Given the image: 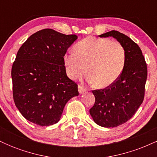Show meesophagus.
<instances>
[{
	"label": "esophagus",
	"mask_w": 157,
	"mask_h": 157,
	"mask_svg": "<svg viewBox=\"0 0 157 157\" xmlns=\"http://www.w3.org/2000/svg\"><path fill=\"white\" fill-rule=\"evenodd\" d=\"M78 91L80 94H83L84 92H86V88L83 87V86H78Z\"/></svg>",
	"instance_id": "1"
}]
</instances>
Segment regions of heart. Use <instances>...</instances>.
<instances>
[{
	"instance_id": "b5f03b06",
	"label": "heart",
	"mask_w": 157,
	"mask_h": 157,
	"mask_svg": "<svg viewBox=\"0 0 157 157\" xmlns=\"http://www.w3.org/2000/svg\"><path fill=\"white\" fill-rule=\"evenodd\" d=\"M75 52L63 56L68 77L71 80L88 73L87 79L97 88H105L122 75L126 61L121 43L105 37H87L75 44Z\"/></svg>"
}]
</instances>
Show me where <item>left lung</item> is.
Returning <instances> with one entry per match:
<instances>
[{"label": "left lung", "instance_id": "left-lung-1", "mask_svg": "<svg viewBox=\"0 0 157 157\" xmlns=\"http://www.w3.org/2000/svg\"><path fill=\"white\" fill-rule=\"evenodd\" d=\"M100 37H114L126 52L125 67L117 80L105 89L92 91L95 103L89 112L94 121L102 127L113 128L130 120L143 102L147 64L140 46L124 34L112 30Z\"/></svg>", "mask_w": 157, "mask_h": 157}]
</instances>
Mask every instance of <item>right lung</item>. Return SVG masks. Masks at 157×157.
Listing matches in <instances>:
<instances>
[{
    "instance_id": "add662e5",
    "label": "right lung",
    "mask_w": 157,
    "mask_h": 157,
    "mask_svg": "<svg viewBox=\"0 0 157 157\" xmlns=\"http://www.w3.org/2000/svg\"><path fill=\"white\" fill-rule=\"evenodd\" d=\"M52 29L35 32L23 43L12 67L16 107L29 121L48 126L60 120L70 99L78 96L77 84L66 75L63 56L76 40Z\"/></svg>"
}]
</instances>
